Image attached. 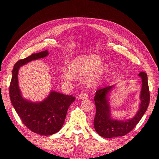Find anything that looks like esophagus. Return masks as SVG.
<instances>
[{
    "instance_id": "esophagus-1",
    "label": "esophagus",
    "mask_w": 159,
    "mask_h": 159,
    "mask_svg": "<svg viewBox=\"0 0 159 159\" xmlns=\"http://www.w3.org/2000/svg\"><path fill=\"white\" fill-rule=\"evenodd\" d=\"M88 94L86 92H82L79 95V98L80 99H86V98H88Z\"/></svg>"
}]
</instances>
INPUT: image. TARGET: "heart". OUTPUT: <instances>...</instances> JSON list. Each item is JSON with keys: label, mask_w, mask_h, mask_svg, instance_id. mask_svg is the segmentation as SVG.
<instances>
[{"label": "heart", "mask_w": 159, "mask_h": 159, "mask_svg": "<svg viewBox=\"0 0 159 159\" xmlns=\"http://www.w3.org/2000/svg\"><path fill=\"white\" fill-rule=\"evenodd\" d=\"M102 59L95 54L80 55L73 59L68 64V69L62 73L64 80L73 81L75 75H84L87 73L86 81L89 86L96 85L106 72L107 67L101 64Z\"/></svg>", "instance_id": "1"}]
</instances>
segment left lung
<instances>
[{
  "instance_id": "8db88e82",
  "label": "left lung",
  "mask_w": 159,
  "mask_h": 159,
  "mask_svg": "<svg viewBox=\"0 0 159 159\" xmlns=\"http://www.w3.org/2000/svg\"><path fill=\"white\" fill-rule=\"evenodd\" d=\"M142 79L140 91V104L139 110L134 117L126 120H115L111 118L109 98L107 95L114 86H106L98 89L94 98L96 114L93 121L94 128L99 135L104 138L122 137L134 129L146 111L149 104V90L147 74L144 71L139 73Z\"/></svg>"
}]
</instances>
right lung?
<instances>
[{
	"mask_svg": "<svg viewBox=\"0 0 159 159\" xmlns=\"http://www.w3.org/2000/svg\"><path fill=\"white\" fill-rule=\"evenodd\" d=\"M48 54V50H45L16 62L13 69L9 91L12 105L23 124L31 131L45 136L55 134L61 129L68 107L75 97L52 91L43 101H29L22 97L18 84V72L20 66Z\"/></svg>",
	"mask_w": 159,
	"mask_h": 159,
	"instance_id": "add662e5",
	"label": "right lung"
}]
</instances>
